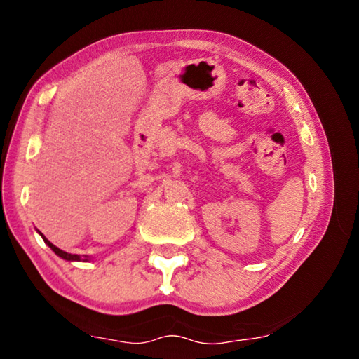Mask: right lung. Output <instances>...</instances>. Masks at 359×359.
Returning a JSON list of instances; mask_svg holds the SVG:
<instances>
[{
  "mask_svg": "<svg viewBox=\"0 0 359 359\" xmlns=\"http://www.w3.org/2000/svg\"><path fill=\"white\" fill-rule=\"evenodd\" d=\"M41 236H42V234H41ZM42 239H44L46 244H47L48 247H50L52 250L58 255V257H62L63 259H68V261H82V258L79 257V255H71V253H66V252H63V250H60V248H58V247H55V245H53L50 241H47V239L44 238V236H42ZM87 258H88V257H85V258H83V261L87 259Z\"/></svg>",
  "mask_w": 359,
  "mask_h": 359,
  "instance_id": "right-lung-1",
  "label": "right lung"
}]
</instances>
